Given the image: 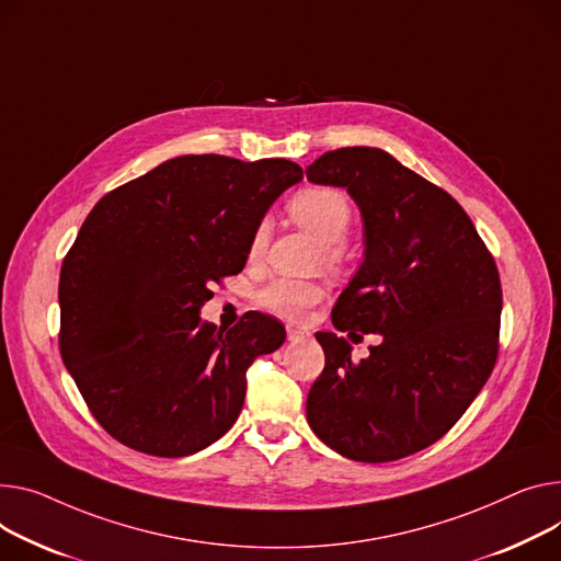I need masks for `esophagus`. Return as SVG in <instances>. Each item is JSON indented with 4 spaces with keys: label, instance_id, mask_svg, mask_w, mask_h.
<instances>
[{
    "label": "esophagus",
    "instance_id": "obj_1",
    "mask_svg": "<svg viewBox=\"0 0 561 561\" xmlns=\"http://www.w3.org/2000/svg\"><path fill=\"white\" fill-rule=\"evenodd\" d=\"M286 335H288V341H300V339H307L309 331H305V329H300V327L288 324V327H286Z\"/></svg>",
    "mask_w": 561,
    "mask_h": 561
}]
</instances>
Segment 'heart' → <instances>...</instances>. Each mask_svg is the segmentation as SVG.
<instances>
[{
  "instance_id": "b5f03b06",
  "label": "heart",
  "mask_w": 561,
  "mask_h": 561,
  "mask_svg": "<svg viewBox=\"0 0 561 561\" xmlns=\"http://www.w3.org/2000/svg\"><path fill=\"white\" fill-rule=\"evenodd\" d=\"M286 214L320 243L322 264L341 268L345 264V237L352 230L354 207L350 198L333 186H307L286 203ZM268 243V222L259 220L248 243V259L259 261ZM324 297V286L316 279L277 277L256 293L259 307L288 322H302Z\"/></svg>"
}]
</instances>
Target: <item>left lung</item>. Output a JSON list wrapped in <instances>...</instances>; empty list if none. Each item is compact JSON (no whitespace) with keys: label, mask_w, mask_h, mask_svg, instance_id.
Instances as JSON below:
<instances>
[{"label":"left lung","mask_w":561,"mask_h":561,"mask_svg":"<svg viewBox=\"0 0 561 561\" xmlns=\"http://www.w3.org/2000/svg\"><path fill=\"white\" fill-rule=\"evenodd\" d=\"M307 178L347 186L365 222V261L331 322L352 341L383 335L354 360L343 335L316 333L324 369L309 390V426L356 462L413 456L454 428L496 365V261L451 194L381 148L327 151Z\"/></svg>","instance_id":"obj_1"}]
</instances>
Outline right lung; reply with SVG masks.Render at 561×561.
Here are the masks:
<instances>
[{
  "mask_svg": "<svg viewBox=\"0 0 561 561\" xmlns=\"http://www.w3.org/2000/svg\"><path fill=\"white\" fill-rule=\"evenodd\" d=\"M302 180L290 160L182 156L105 194L62 259L58 347L90 413L117 442L192 456L237 422L245 371L284 327L245 313L201 322L211 284L243 271L261 216Z\"/></svg>",
  "mask_w": 561,
  "mask_h": 561,
  "instance_id": "add662e5",
  "label": "right lung"
}]
</instances>
